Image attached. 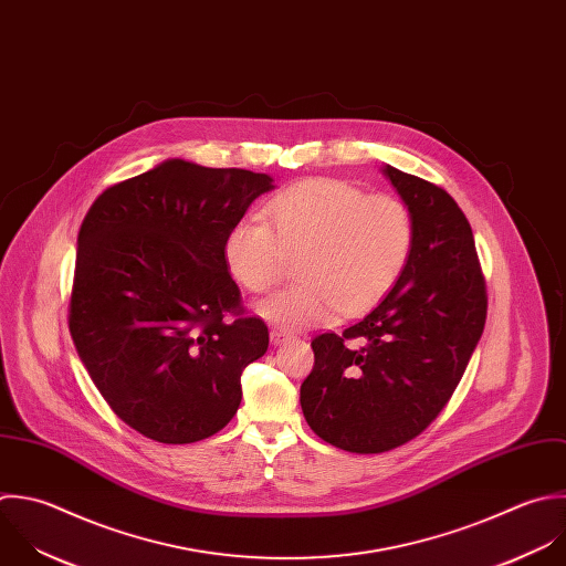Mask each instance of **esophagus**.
<instances>
[{"label": "esophagus", "instance_id": "1", "mask_svg": "<svg viewBox=\"0 0 566 566\" xmlns=\"http://www.w3.org/2000/svg\"><path fill=\"white\" fill-rule=\"evenodd\" d=\"M286 339H291V335H289L286 331H282V328H273V331H271V342H273L275 346L284 344Z\"/></svg>", "mask_w": 566, "mask_h": 566}]
</instances>
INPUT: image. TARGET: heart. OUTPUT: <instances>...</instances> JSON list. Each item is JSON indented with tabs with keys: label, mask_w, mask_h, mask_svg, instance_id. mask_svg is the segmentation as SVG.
I'll use <instances>...</instances> for the list:
<instances>
[{
	"label": "heart",
	"mask_w": 566,
	"mask_h": 566,
	"mask_svg": "<svg viewBox=\"0 0 566 566\" xmlns=\"http://www.w3.org/2000/svg\"><path fill=\"white\" fill-rule=\"evenodd\" d=\"M242 218L224 238L229 273L251 293L271 291L297 258L300 282L258 302L255 313L284 331L311 328L379 304L403 275L415 244L408 207L366 196L335 178L295 182Z\"/></svg>",
	"instance_id": "heart-1"
}]
</instances>
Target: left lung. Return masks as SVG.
<instances>
[{
    "label": "left lung",
    "instance_id": "obj_1",
    "mask_svg": "<svg viewBox=\"0 0 566 566\" xmlns=\"http://www.w3.org/2000/svg\"><path fill=\"white\" fill-rule=\"evenodd\" d=\"M415 224L410 262L392 291L344 335H317L300 388L311 430L326 443L381 454L419 437L454 395L488 317L472 227L454 198L384 167Z\"/></svg>",
    "mask_w": 566,
    "mask_h": 566
}]
</instances>
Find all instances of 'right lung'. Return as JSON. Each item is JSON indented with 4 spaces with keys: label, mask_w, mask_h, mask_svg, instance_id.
<instances>
[{
    "label": "right lung",
    "mask_w": 566,
    "mask_h": 566,
    "mask_svg": "<svg viewBox=\"0 0 566 566\" xmlns=\"http://www.w3.org/2000/svg\"><path fill=\"white\" fill-rule=\"evenodd\" d=\"M273 178L169 158L105 189L76 238L70 335L120 421L182 446L238 412L269 328L240 313L224 238Z\"/></svg>",
    "instance_id": "obj_1"
}]
</instances>
